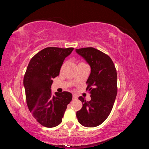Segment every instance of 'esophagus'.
<instances>
[{
  "mask_svg": "<svg viewBox=\"0 0 149 149\" xmlns=\"http://www.w3.org/2000/svg\"><path fill=\"white\" fill-rule=\"evenodd\" d=\"M77 98H78V97H77V96L76 95V94H73V100H77Z\"/></svg>",
  "mask_w": 149,
  "mask_h": 149,
  "instance_id": "obj_1",
  "label": "esophagus"
}]
</instances>
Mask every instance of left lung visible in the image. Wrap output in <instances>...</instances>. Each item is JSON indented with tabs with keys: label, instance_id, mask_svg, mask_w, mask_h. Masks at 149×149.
<instances>
[{
	"label": "left lung",
	"instance_id": "obj_1",
	"mask_svg": "<svg viewBox=\"0 0 149 149\" xmlns=\"http://www.w3.org/2000/svg\"><path fill=\"white\" fill-rule=\"evenodd\" d=\"M91 68L86 83V89L91 100L86 101L78 97L83 107L76 112L79 123L86 127H94L101 124L110 114L118 93L117 72L111 58L105 53L92 48L76 49Z\"/></svg>",
	"mask_w": 149,
	"mask_h": 149
}]
</instances>
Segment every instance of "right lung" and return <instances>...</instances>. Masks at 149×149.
<instances>
[{
  "label": "right lung",
  "instance_id": "1",
  "mask_svg": "<svg viewBox=\"0 0 149 149\" xmlns=\"http://www.w3.org/2000/svg\"><path fill=\"white\" fill-rule=\"evenodd\" d=\"M73 48L48 47L40 51L29 62L24 78L26 104L34 118L47 127L62 121L72 94L64 91L53 94V79L59 75L64 60Z\"/></svg>",
  "mask_w": 149,
  "mask_h": 149
}]
</instances>
